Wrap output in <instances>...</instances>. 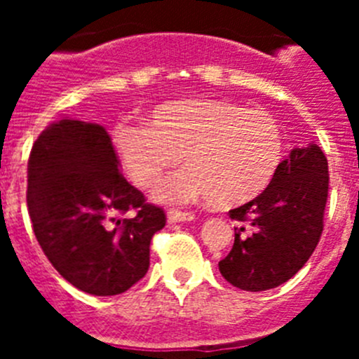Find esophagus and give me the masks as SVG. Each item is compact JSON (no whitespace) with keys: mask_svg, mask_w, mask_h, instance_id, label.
I'll list each match as a JSON object with an SVG mask.
<instances>
[{"mask_svg":"<svg viewBox=\"0 0 359 359\" xmlns=\"http://www.w3.org/2000/svg\"><path fill=\"white\" fill-rule=\"evenodd\" d=\"M167 219L169 223H180V221H192L194 214L192 212H182V210H169L167 212Z\"/></svg>","mask_w":359,"mask_h":359,"instance_id":"1","label":"esophagus"}]
</instances>
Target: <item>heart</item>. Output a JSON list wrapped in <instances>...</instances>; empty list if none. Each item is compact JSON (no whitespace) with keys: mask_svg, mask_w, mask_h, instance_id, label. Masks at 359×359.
<instances>
[{"mask_svg":"<svg viewBox=\"0 0 359 359\" xmlns=\"http://www.w3.org/2000/svg\"><path fill=\"white\" fill-rule=\"evenodd\" d=\"M123 170L149 190L180 161L158 189L169 205L210 199L239 207L261 196L280 169L286 144L280 123L268 113L226 100L187 98L154 107L149 126L120 122L111 133Z\"/></svg>","mask_w":359,"mask_h":359,"instance_id":"1","label":"heart"}]
</instances>
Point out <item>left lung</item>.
<instances>
[{"label":"left lung","mask_w":359,"mask_h":359,"mask_svg":"<svg viewBox=\"0 0 359 359\" xmlns=\"http://www.w3.org/2000/svg\"><path fill=\"white\" fill-rule=\"evenodd\" d=\"M329 194L327 158L316 144L293 149L271 185L250 203L230 210L246 228H233L236 241L219 262L231 286L266 291L290 280L315 252L323 230Z\"/></svg>","instance_id":"1"}]
</instances>
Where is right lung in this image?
Returning <instances> with one entry per match:
<instances>
[{"instance_id":"right-lung-1","label":"right lung","mask_w":359,"mask_h":359,"mask_svg":"<svg viewBox=\"0 0 359 359\" xmlns=\"http://www.w3.org/2000/svg\"><path fill=\"white\" fill-rule=\"evenodd\" d=\"M118 165L102 126L69 116L41 133L28 160L27 203L37 243L62 278L97 297L123 293L145 277L151 239L167 221ZM129 210L135 217L120 219Z\"/></svg>"}]
</instances>
